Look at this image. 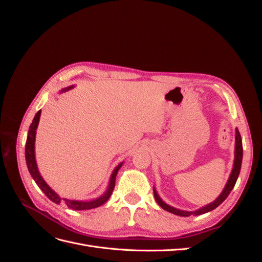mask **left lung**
<instances>
[{"label":"left lung","instance_id":"1","mask_svg":"<svg viewBox=\"0 0 262 262\" xmlns=\"http://www.w3.org/2000/svg\"><path fill=\"white\" fill-rule=\"evenodd\" d=\"M242 161H243V143H242V137H241V133L238 131V129H236V134H235V158H234V165H233V169L231 172V176H229L227 182H226V186L223 189V191L221 192V194L216 198L215 200L213 202L209 203L208 205H205V207H202L201 209L196 210V211H182V210H178L176 208H172L170 205H168L167 203H165L160 195L157 194L155 188L154 190V198L156 202L161 205V208H163L164 210L168 211L172 214H176V215L179 216H190V215H200V214H204V213H208L212 210H214L215 208H217L219 205L223 202L226 198L228 196V194L231 193V191L233 190L237 178L239 176V171H241V167H242Z\"/></svg>","mask_w":262,"mask_h":262}]
</instances>
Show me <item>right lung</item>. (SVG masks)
<instances>
[{"label": "right lung", "instance_id": "right-lung-1", "mask_svg": "<svg viewBox=\"0 0 262 262\" xmlns=\"http://www.w3.org/2000/svg\"><path fill=\"white\" fill-rule=\"evenodd\" d=\"M73 87H74V85L66 87V89H63L61 92L70 91L71 89H73ZM40 115H41V110H39V112L36 114L33 122H31V124L29 126L28 136H27V140H26V146H25L26 164H27V167H28V170L30 172L31 177L34 178L38 187L42 190V192L54 203L66 204V205H68V208L72 209V210H91V209L100 207V205L104 204L109 199L110 195H112L115 185H116V176L123 163H120L115 168V170L112 173V177H110V180H109L108 189L106 190V192L104 194L97 198V199H94L92 201H77V200H69V199H66V198H61L57 192H54L53 190L48 185H47V182L41 177L40 172H39L38 167H37L36 157H35V140H36V130H37V126L39 123V119H40Z\"/></svg>", "mask_w": 262, "mask_h": 262}]
</instances>
